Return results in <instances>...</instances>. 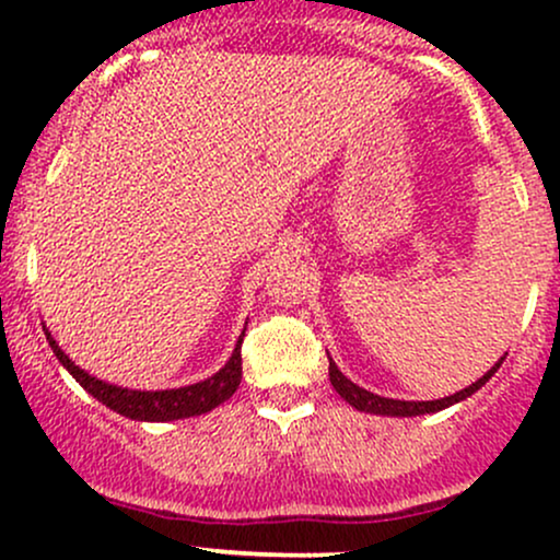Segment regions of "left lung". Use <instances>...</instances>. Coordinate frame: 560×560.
I'll list each match as a JSON object with an SVG mask.
<instances>
[{
    "mask_svg": "<svg viewBox=\"0 0 560 560\" xmlns=\"http://www.w3.org/2000/svg\"><path fill=\"white\" fill-rule=\"evenodd\" d=\"M500 363H503V358H500V361L494 363L485 376L477 378V382H474L471 387L455 392V395H450V397H442V400H421V402L392 400V397L374 395V392L358 387V384H352L350 378H347L342 371H339L337 365H334L331 358H329V378H331V387L339 392V397H345V400L350 402L352 408L363 410V413H376V416H423V413H436V410L450 408V405H455V402L466 400V397H471L474 392L481 389L487 382H490L494 371L500 369Z\"/></svg>",
    "mask_w": 560,
    "mask_h": 560,
    "instance_id": "8db88e82",
    "label": "left lung"
}]
</instances>
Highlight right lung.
Returning <instances> with one entry per match:
<instances>
[{
  "label": "right lung",
  "mask_w": 560,
  "mask_h": 560,
  "mask_svg": "<svg viewBox=\"0 0 560 560\" xmlns=\"http://www.w3.org/2000/svg\"><path fill=\"white\" fill-rule=\"evenodd\" d=\"M47 334L49 347L66 369L73 374L75 382L81 384L89 395H94L96 400L107 408H113L115 413L126 416L133 421H176V419H189V416H202L208 410L218 408L221 402H226L234 395L236 387L242 382V337L236 342L234 352H231L229 363L223 365L218 374H213L205 382L189 384V387L178 389H160V392H141V389H124L115 387V384L100 382L96 376H89L86 371L79 369L66 352L57 347L52 334Z\"/></svg>",
  "instance_id": "obj_1"
}]
</instances>
